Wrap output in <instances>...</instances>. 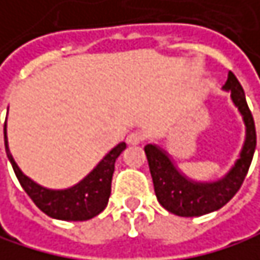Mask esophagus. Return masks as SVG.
Masks as SVG:
<instances>
[{"mask_svg": "<svg viewBox=\"0 0 260 260\" xmlns=\"http://www.w3.org/2000/svg\"><path fill=\"white\" fill-rule=\"evenodd\" d=\"M143 140H145V134L140 131H133V133H129L126 137V142L129 145H140Z\"/></svg>", "mask_w": 260, "mask_h": 260, "instance_id": "1", "label": "esophagus"}]
</instances>
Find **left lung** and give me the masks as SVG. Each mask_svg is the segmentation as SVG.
<instances>
[{
	"instance_id": "8db88e82",
	"label": "left lung",
	"mask_w": 260,
	"mask_h": 260,
	"mask_svg": "<svg viewBox=\"0 0 260 260\" xmlns=\"http://www.w3.org/2000/svg\"><path fill=\"white\" fill-rule=\"evenodd\" d=\"M224 88L232 91V99L244 115V121L247 126V140L241 152V158L225 178L207 184L192 183L175 169V166L163 151L152 145L145 146V154L152 175L157 200L168 212L174 215L186 218L201 216L224 207L238 193L250 169L256 149L254 120L247 105L244 88L232 71L229 73Z\"/></svg>"
}]
</instances>
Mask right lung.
<instances>
[{
    "mask_svg": "<svg viewBox=\"0 0 260 260\" xmlns=\"http://www.w3.org/2000/svg\"><path fill=\"white\" fill-rule=\"evenodd\" d=\"M4 143L6 152L15 171V175L30 197V200L36 204L39 210H42L50 218L62 219V221H86L97 216L108 204L111 195V181L114 174V165L117 157L124 151L126 143L117 145L99 165L97 168L77 186L67 189V190H48L30 178H27L16 163L13 161L9 148H7V137H6V124H4Z\"/></svg>",
    "mask_w": 260,
    "mask_h": 260,
    "instance_id": "add662e5",
    "label": "right lung"
}]
</instances>
